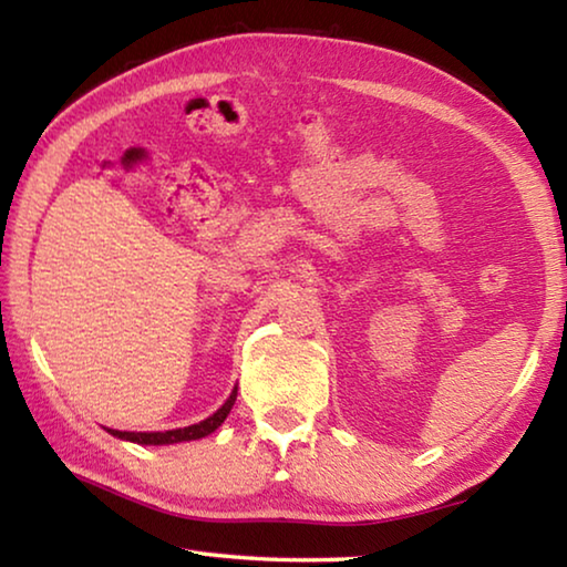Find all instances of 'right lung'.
I'll use <instances>...</instances> for the list:
<instances>
[{
	"label": "right lung",
	"mask_w": 567,
	"mask_h": 567,
	"mask_svg": "<svg viewBox=\"0 0 567 567\" xmlns=\"http://www.w3.org/2000/svg\"><path fill=\"white\" fill-rule=\"evenodd\" d=\"M235 400H237V388L233 390V395H229V400L215 412L213 417H207L189 427L165 430V433H122V430H110V433L114 437L130 440V443H140V445H172V443H182V440H199L209 433H215V430L223 425L225 417L229 415V410H233V405H235Z\"/></svg>",
	"instance_id": "add662e5"
}]
</instances>
